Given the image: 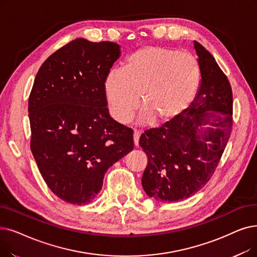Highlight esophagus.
Returning <instances> with one entry per match:
<instances>
[{
	"label": "esophagus",
	"instance_id": "34e87169",
	"mask_svg": "<svg viewBox=\"0 0 257 257\" xmlns=\"http://www.w3.org/2000/svg\"><path fill=\"white\" fill-rule=\"evenodd\" d=\"M140 136H141V133H140V131L139 130H135V133H133V141H135V145L136 146H138L139 145V141H140Z\"/></svg>",
	"mask_w": 257,
	"mask_h": 257
}]
</instances>
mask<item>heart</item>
<instances>
[{"mask_svg":"<svg viewBox=\"0 0 257 257\" xmlns=\"http://www.w3.org/2000/svg\"><path fill=\"white\" fill-rule=\"evenodd\" d=\"M199 67L190 53L162 46L132 52L124 69L111 71L105 81L109 112L125 124L141 102V121L159 122L177 117L190 105L199 85Z\"/></svg>","mask_w":257,"mask_h":257,"instance_id":"b5f03b06","label":"heart"}]
</instances>
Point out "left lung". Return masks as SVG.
<instances>
[{
	"instance_id": "left-lung-1",
	"label": "left lung",
	"mask_w": 257,
	"mask_h": 257,
	"mask_svg": "<svg viewBox=\"0 0 257 257\" xmlns=\"http://www.w3.org/2000/svg\"><path fill=\"white\" fill-rule=\"evenodd\" d=\"M202 82L191 105L160 128L145 131L140 146L148 156L142 177L145 192L172 203L199 191L213 175L233 124V96L227 75L194 41ZM211 127L203 130V124Z\"/></svg>"
}]
</instances>
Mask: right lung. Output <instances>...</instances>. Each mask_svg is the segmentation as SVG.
Returning a JSON list of instances; mask_svg holds the SVG:
<instances>
[{
	"label": "right lung",
	"instance_id": "add662e5",
	"mask_svg": "<svg viewBox=\"0 0 257 257\" xmlns=\"http://www.w3.org/2000/svg\"><path fill=\"white\" fill-rule=\"evenodd\" d=\"M120 54L113 42L76 39L39 69L28 101L30 149L50 190L87 204L107 170L135 147L131 128L109 114L105 81Z\"/></svg>",
	"mask_w": 257,
	"mask_h": 257
}]
</instances>
